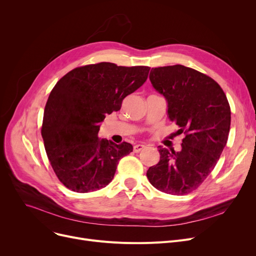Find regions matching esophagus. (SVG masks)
Returning a JSON list of instances; mask_svg holds the SVG:
<instances>
[{
    "label": "esophagus",
    "mask_w": 256,
    "mask_h": 256,
    "mask_svg": "<svg viewBox=\"0 0 256 256\" xmlns=\"http://www.w3.org/2000/svg\"><path fill=\"white\" fill-rule=\"evenodd\" d=\"M144 148H145L144 145H141V144L135 145V146H134V152H140L143 150Z\"/></svg>",
    "instance_id": "esophagus-1"
}]
</instances>
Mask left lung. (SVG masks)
Listing matches in <instances>:
<instances>
[{"label":"left lung","mask_w":256,"mask_h":256,"mask_svg":"<svg viewBox=\"0 0 256 256\" xmlns=\"http://www.w3.org/2000/svg\"><path fill=\"white\" fill-rule=\"evenodd\" d=\"M150 80L167 100L168 117L184 132L182 150L158 146L160 162L147 170L156 189L171 195L196 190L216 166L230 128V106L220 85L184 65L152 68Z\"/></svg>","instance_id":"obj_1"}]
</instances>
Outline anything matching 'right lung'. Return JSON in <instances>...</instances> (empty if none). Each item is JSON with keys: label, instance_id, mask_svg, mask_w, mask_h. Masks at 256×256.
Segmentation results:
<instances>
[{"label": "right lung", "instance_id": "add662e5", "mask_svg": "<svg viewBox=\"0 0 256 256\" xmlns=\"http://www.w3.org/2000/svg\"><path fill=\"white\" fill-rule=\"evenodd\" d=\"M148 66H117L100 62L76 67L61 78L46 102L42 136L50 165L59 180L78 193L109 184L119 160L132 145L100 139L106 114L120 110L128 94L148 76Z\"/></svg>", "mask_w": 256, "mask_h": 256}]
</instances>
